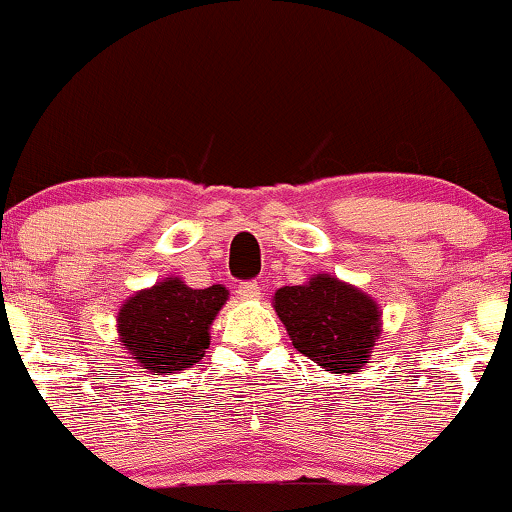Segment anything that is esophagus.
Wrapping results in <instances>:
<instances>
[{
  "label": "esophagus",
  "mask_w": 512,
  "mask_h": 512,
  "mask_svg": "<svg viewBox=\"0 0 512 512\" xmlns=\"http://www.w3.org/2000/svg\"><path fill=\"white\" fill-rule=\"evenodd\" d=\"M237 296L242 300H258L261 298V284L258 282H244L237 286Z\"/></svg>",
  "instance_id": "1"
}]
</instances>
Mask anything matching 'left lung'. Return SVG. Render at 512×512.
Returning a JSON list of instances; mask_svg holds the SVG:
<instances>
[{
	"instance_id": "8db88e82",
	"label": "left lung",
	"mask_w": 512,
	"mask_h": 512,
	"mask_svg": "<svg viewBox=\"0 0 512 512\" xmlns=\"http://www.w3.org/2000/svg\"><path fill=\"white\" fill-rule=\"evenodd\" d=\"M272 307L293 347L331 373H359L382 333L377 300L326 272L277 289Z\"/></svg>"
}]
</instances>
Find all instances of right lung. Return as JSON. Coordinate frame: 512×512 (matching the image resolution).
I'll return each instance as SVG.
<instances>
[{"label":"right lung","mask_w":512,"mask_h":512,"mask_svg":"<svg viewBox=\"0 0 512 512\" xmlns=\"http://www.w3.org/2000/svg\"><path fill=\"white\" fill-rule=\"evenodd\" d=\"M228 300V289L214 284L191 289L181 277H165L125 300L118 310V342L144 373L163 375L191 368L205 356L209 328Z\"/></svg>","instance_id":"1"}]
</instances>
